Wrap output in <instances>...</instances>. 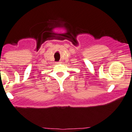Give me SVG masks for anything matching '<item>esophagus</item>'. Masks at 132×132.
<instances>
[{
    "label": "esophagus",
    "instance_id": "1",
    "mask_svg": "<svg viewBox=\"0 0 132 132\" xmlns=\"http://www.w3.org/2000/svg\"><path fill=\"white\" fill-rule=\"evenodd\" d=\"M56 64H62V61H58V62H56Z\"/></svg>",
    "mask_w": 132,
    "mask_h": 132
}]
</instances>
